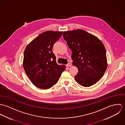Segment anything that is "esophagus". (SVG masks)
Listing matches in <instances>:
<instances>
[{
    "mask_svg": "<svg viewBox=\"0 0 125 125\" xmlns=\"http://www.w3.org/2000/svg\"><path fill=\"white\" fill-rule=\"evenodd\" d=\"M71 66H72V64H71L70 63H69L67 64V66L69 67H70Z\"/></svg>",
    "mask_w": 125,
    "mask_h": 125,
    "instance_id": "1",
    "label": "esophagus"
}]
</instances>
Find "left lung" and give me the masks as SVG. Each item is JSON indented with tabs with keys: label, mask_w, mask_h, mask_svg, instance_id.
<instances>
[{
	"label": "left lung",
	"mask_w": 125,
	"mask_h": 125,
	"mask_svg": "<svg viewBox=\"0 0 125 125\" xmlns=\"http://www.w3.org/2000/svg\"><path fill=\"white\" fill-rule=\"evenodd\" d=\"M63 36L72 52V64L78 69L75 81L86 87L97 83L107 67L106 50L102 42L81 29L64 31Z\"/></svg>",
	"instance_id": "8db88e82"
}]
</instances>
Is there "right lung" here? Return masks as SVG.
I'll return each instance as SVG.
<instances>
[{
    "mask_svg": "<svg viewBox=\"0 0 125 125\" xmlns=\"http://www.w3.org/2000/svg\"><path fill=\"white\" fill-rule=\"evenodd\" d=\"M62 31H46L31 42L26 47L23 66L30 80L36 87L48 89L58 82L66 67L58 65L52 52L54 43Z\"/></svg>",
    "mask_w": 125,
    "mask_h": 125,
    "instance_id": "right-lung-1",
    "label": "right lung"
}]
</instances>
